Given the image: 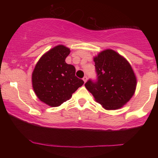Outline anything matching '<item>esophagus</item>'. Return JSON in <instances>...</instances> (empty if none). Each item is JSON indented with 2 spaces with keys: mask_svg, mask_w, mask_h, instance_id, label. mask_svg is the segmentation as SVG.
Returning <instances> with one entry per match:
<instances>
[{
  "mask_svg": "<svg viewBox=\"0 0 158 158\" xmlns=\"http://www.w3.org/2000/svg\"><path fill=\"white\" fill-rule=\"evenodd\" d=\"M83 81H84V82H85H85H86V81H87V80H88V77H87V76H86V75H85V76H84V77H83Z\"/></svg>",
  "mask_w": 158,
  "mask_h": 158,
  "instance_id": "1",
  "label": "esophagus"
}]
</instances>
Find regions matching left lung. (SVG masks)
Segmentation results:
<instances>
[{"label":"left lung","mask_w":158,"mask_h":158,"mask_svg":"<svg viewBox=\"0 0 158 158\" xmlns=\"http://www.w3.org/2000/svg\"><path fill=\"white\" fill-rule=\"evenodd\" d=\"M96 81L88 80L85 88L106 110H116L133 96L137 78L129 62L113 49L101 52L94 58Z\"/></svg>","instance_id":"1"}]
</instances>
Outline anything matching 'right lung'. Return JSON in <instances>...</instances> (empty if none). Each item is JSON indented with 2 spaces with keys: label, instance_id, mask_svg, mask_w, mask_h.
I'll return each instance as SVG.
<instances>
[{
  "label": "right lung",
  "instance_id": "add662e5",
  "mask_svg": "<svg viewBox=\"0 0 158 158\" xmlns=\"http://www.w3.org/2000/svg\"><path fill=\"white\" fill-rule=\"evenodd\" d=\"M70 49L60 44L44 54L32 73L34 93L39 99L49 106H59L72 97L83 80L75 76V68L65 62Z\"/></svg>",
  "mask_w": 158,
  "mask_h": 158
}]
</instances>
